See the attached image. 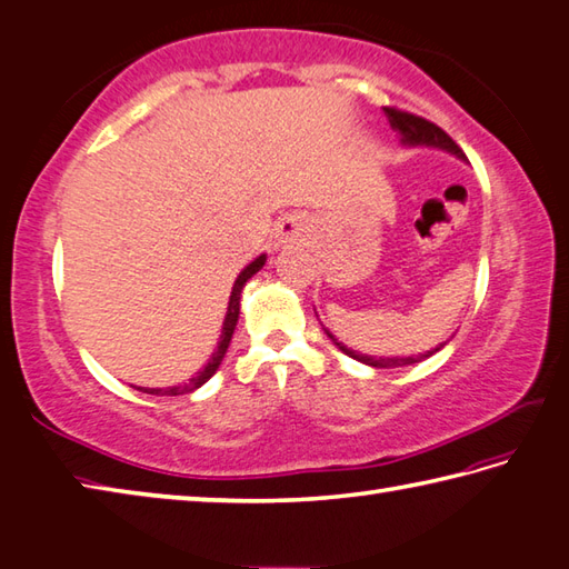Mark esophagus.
<instances>
[{"mask_svg": "<svg viewBox=\"0 0 569 569\" xmlns=\"http://www.w3.org/2000/svg\"><path fill=\"white\" fill-rule=\"evenodd\" d=\"M307 238V220L299 216H287L277 224V240L284 244L302 242Z\"/></svg>", "mask_w": 569, "mask_h": 569, "instance_id": "34e87169", "label": "esophagus"}]
</instances>
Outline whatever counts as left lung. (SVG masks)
Listing matches in <instances>:
<instances>
[{
  "label": "left lung",
  "mask_w": 569,
  "mask_h": 569,
  "mask_svg": "<svg viewBox=\"0 0 569 569\" xmlns=\"http://www.w3.org/2000/svg\"><path fill=\"white\" fill-rule=\"evenodd\" d=\"M383 111H386V116H389V121H391V126L396 128V131L401 133V141L403 143H409V146H438V148H446V151H451V153H456L458 158H463V151H460L458 148V143L453 141L451 136H448L443 128H438L436 123H431V121H426V118H421V116H416V113H409V111H401V109H396V106H383ZM327 331V329H325ZM327 337L335 341V345L347 353V357H351V359H357V361H363V363H369V367H377V369H393V367H409V363H418L421 359H426V357H431V353H436L438 349L441 347H436L433 351H426V353H418V357H386V359H377V357H363V353H357V351H351V349H347L345 345H341V341H337L335 337H331V331H327Z\"/></svg>",
  "instance_id": "1"
}]
</instances>
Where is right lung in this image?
Here are the masks:
<instances>
[{
  "instance_id": "add662e5",
  "label": "right lung",
  "mask_w": 569,
  "mask_h": 569,
  "mask_svg": "<svg viewBox=\"0 0 569 569\" xmlns=\"http://www.w3.org/2000/svg\"><path fill=\"white\" fill-rule=\"evenodd\" d=\"M262 264H264V254L257 257V260H254L250 267H244L238 280H234L232 295H230V305H228V315H224V321H222V337H220V341H218L216 353H212V359L208 361V367L202 369V371L198 373V377H192V379H190L188 383H183V386H170V389H138V391L156 393V396H183V393H190V391L200 389V386L206 383V381L212 377V373L218 371L220 361H222V357H224V351H228V347H230L234 325H238V317H240V292H242V287H244V282H248L254 272L262 270Z\"/></svg>"
}]
</instances>
